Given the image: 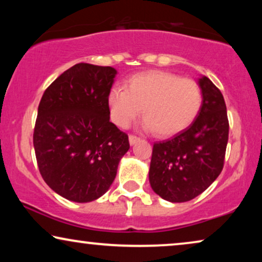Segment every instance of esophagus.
<instances>
[{"mask_svg":"<svg viewBox=\"0 0 262 262\" xmlns=\"http://www.w3.org/2000/svg\"><path fill=\"white\" fill-rule=\"evenodd\" d=\"M139 141V138L138 137H136V136H130V137H128V142H130V144L131 145H134V144H136V143H137Z\"/></svg>","mask_w":262,"mask_h":262,"instance_id":"esophagus-1","label":"esophagus"}]
</instances>
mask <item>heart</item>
I'll use <instances>...</instances> for the list:
<instances>
[{"instance_id":"heart-1","label":"heart","mask_w":262,"mask_h":262,"mask_svg":"<svg viewBox=\"0 0 262 262\" xmlns=\"http://www.w3.org/2000/svg\"><path fill=\"white\" fill-rule=\"evenodd\" d=\"M107 102L111 118L119 127L130 126L143 108V130L166 138L180 134L195 120L203 93L195 81L154 70L131 76L126 89H111Z\"/></svg>"}]
</instances>
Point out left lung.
I'll return each instance as SVG.
<instances>
[{
  "label": "left lung",
  "mask_w": 262,
  "mask_h": 262,
  "mask_svg": "<svg viewBox=\"0 0 262 262\" xmlns=\"http://www.w3.org/2000/svg\"><path fill=\"white\" fill-rule=\"evenodd\" d=\"M203 105L195 120L180 134L154 144L149 181L170 203L188 202L203 193L223 169L228 144L227 106L220 89L198 78Z\"/></svg>",
  "instance_id": "left-lung-1"
}]
</instances>
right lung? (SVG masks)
Instances as JSON below:
<instances>
[{"instance_id": "right-lung-1", "label": "right lung", "mask_w": 262, "mask_h": 262, "mask_svg": "<svg viewBox=\"0 0 262 262\" xmlns=\"http://www.w3.org/2000/svg\"><path fill=\"white\" fill-rule=\"evenodd\" d=\"M118 71L78 63L46 89L33 145L42 179L63 198L89 203L108 191L128 137L110 121L107 98Z\"/></svg>"}]
</instances>
